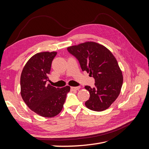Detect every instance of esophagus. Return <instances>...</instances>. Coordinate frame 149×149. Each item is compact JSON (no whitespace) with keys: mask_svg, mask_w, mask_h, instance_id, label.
Instances as JSON below:
<instances>
[{"mask_svg":"<svg viewBox=\"0 0 149 149\" xmlns=\"http://www.w3.org/2000/svg\"><path fill=\"white\" fill-rule=\"evenodd\" d=\"M81 88V86H76V87H71V91H77Z\"/></svg>","mask_w":149,"mask_h":149,"instance_id":"obj_1","label":"esophagus"}]
</instances>
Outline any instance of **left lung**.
Listing matches in <instances>:
<instances>
[{"mask_svg": "<svg viewBox=\"0 0 149 149\" xmlns=\"http://www.w3.org/2000/svg\"><path fill=\"white\" fill-rule=\"evenodd\" d=\"M79 63L82 71H86L95 80V87H84L90 97L85 105L94 111L107 109L119 95L123 83L119 65L112 53L95 42H86L67 48Z\"/></svg>", "mask_w": 149, "mask_h": 149, "instance_id": "1", "label": "left lung"}]
</instances>
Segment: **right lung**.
<instances>
[{
  "instance_id": "obj_1",
  "label": "right lung",
  "mask_w": 149,
  "mask_h": 149,
  "mask_svg": "<svg viewBox=\"0 0 149 149\" xmlns=\"http://www.w3.org/2000/svg\"><path fill=\"white\" fill-rule=\"evenodd\" d=\"M56 52H42L30 58L20 77L21 96L30 109L45 118H52L61 112L68 86L59 88L47 84L52 63Z\"/></svg>"
}]
</instances>
